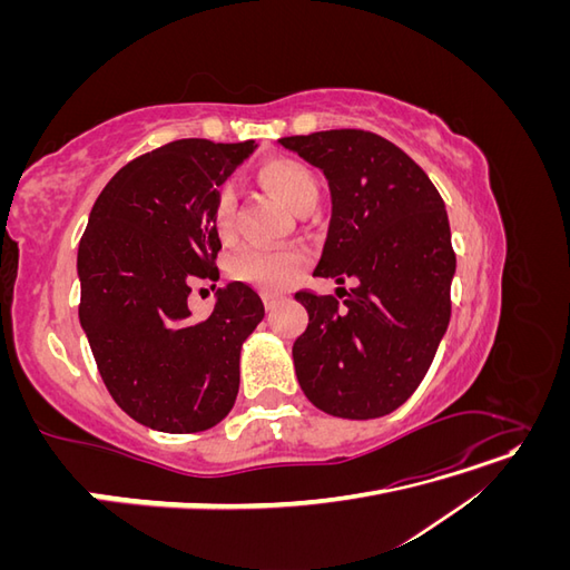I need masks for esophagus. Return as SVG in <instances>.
Returning <instances> with one entry per match:
<instances>
[{
    "instance_id": "obj_1",
    "label": "esophagus",
    "mask_w": 570,
    "mask_h": 570,
    "mask_svg": "<svg viewBox=\"0 0 570 570\" xmlns=\"http://www.w3.org/2000/svg\"><path fill=\"white\" fill-rule=\"evenodd\" d=\"M281 302H283V297H281V295H273V292H264V304H266L268 312H273V308L278 306Z\"/></svg>"
}]
</instances>
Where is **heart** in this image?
Returning <instances> with one entry per match:
<instances>
[{
    "instance_id": "obj_1",
    "label": "heart",
    "mask_w": 570,
    "mask_h": 570,
    "mask_svg": "<svg viewBox=\"0 0 570 570\" xmlns=\"http://www.w3.org/2000/svg\"><path fill=\"white\" fill-rule=\"evenodd\" d=\"M258 180L268 187L275 197H281L295 214L312 212L321 199L318 176L306 164L289 157H273L258 166ZM237 193L230 183H223L212 206L214 230L220 237H230L235 228ZM304 256L292 249H266L245 247L230 262V275L239 283H247L264 292H281L302 271Z\"/></svg>"
}]
</instances>
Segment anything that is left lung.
I'll return each mask as SVG.
<instances>
[{"instance_id": "left-lung-1", "label": "left lung", "mask_w": 570, "mask_h": 570, "mask_svg": "<svg viewBox=\"0 0 570 570\" xmlns=\"http://www.w3.org/2000/svg\"><path fill=\"white\" fill-rule=\"evenodd\" d=\"M323 170L333 216L316 278L356 285L337 297L299 289L308 325L295 340L308 402L340 419L392 413L416 392L452 316L450 218L435 185L385 137L342 128L278 140Z\"/></svg>"}]
</instances>
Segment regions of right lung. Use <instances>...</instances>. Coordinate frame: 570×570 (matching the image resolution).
<instances>
[{
	"label": "right lung",
	"instance_id": "add662e5",
	"mask_svg": "<svg viewBox=\"0 0 570 570\" xmlns=\"http://www.w3.org/2000/svg\"><path fill=\"white\" fill-rule=\"evenodd\" d=\"M254 147L187 137L142 154L101 189L80 239L78 316L101 381L130 419L161 433L228 416L239 350L264 318L245 283L218 289L209 318L187 306L193 283L218 281L214 195Z\"/></svg>",
	"mask_w": 570,
	"mask_h": 570
}]
</instances>
